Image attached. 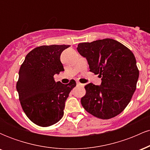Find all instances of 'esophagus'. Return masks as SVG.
<instances>
[{
    "label": "esophagus",
    "instance_id": "1",
    "mask_svg": "<svg viewBox=\"0 0 150 150\" xmlns=\"http://www.w3.org/2000/svg\"><path fill=\"white\" fill-rule=\"evenodd\" d=\"M76 84H77V86H80V87H83V86H84V85H82V84H81L80 82H77Z\"/></svg>",
    "mask_w": 150,
    "mask_h": 150
}]
</instances>
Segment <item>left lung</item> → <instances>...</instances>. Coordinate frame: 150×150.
I'll return each mask as SVG.
<instances>
[{
  "label": "left lung",
  "instance_id": "left-lung-1",
  "mask_svg": "<svg viewBox=\"0 0 150 150\" xmlns=\"http://www.w3.org/2000/svg\"><path fill=\"white\" fill-rule=\"evenodd\" d=\"M77 49L87 59L89 71L101 77V85H85L82 106L101 119L116 116L128 106L136 89L139 70L135 56L112 39L80 43Z\"/></svg>",
  "mask_w": 150,
  "mask_h": 150
}]
</instances>
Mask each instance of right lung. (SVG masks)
<instances>
[{"mask_svg":"<svg viewBox=\"0 0 150 150\" xmlns=\"http://www.w3.org/2000/svg\"><path fill=\"white\" fill-rule=\"evenodd\" d=\"M69 46H39L26 56L20 66L16 85L19 99L29 119L39 126H50L61 119L65 101L76 86L74 80L64 85L53 78L64 70L60 58Z\"/></svg>","mask_w":150,"mask_h":150,"instance_id":"obj_1","label":"right lung"}]
</instances>
